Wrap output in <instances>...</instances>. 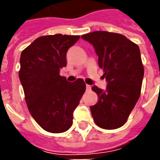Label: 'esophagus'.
I'll use <instances>...</instances> for the list:
<instances>
[{"label": "esophagus", "mask_w": 160, "mask_h": 160, "mask_svg": "<svg viewBox=\"0 0 160 160\" xmlns=\"http://www.w3.org/2000/svg\"><path fill=\"white\" fill-rule=\"evenodd\" d=\"M92 87H91L90 85H87V91H90Z\"/></svg>", "instance_id": "34e87169"}]
</instances>
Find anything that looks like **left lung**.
<instances>
[{
    "mask_svg": "<svg viewBox=\"0 0 160 160\" xmlns=\"http://www.w3.org/2000/svg\"><path fill=\"white\" fill-rule=\"evenodd\" d=\"M81 38L93 46L107 81L104 91L92 88L98 96L97 104L90 107L92 116L102 128H118L127 122L141 95L144 68L140 49L118 33L98 31Z\"/></svg>",
    "mask_w": 160,
    "mask_h": 160,
    "instance_id": "left-lung-1",
    "label": "left lung"
}]
</instances>
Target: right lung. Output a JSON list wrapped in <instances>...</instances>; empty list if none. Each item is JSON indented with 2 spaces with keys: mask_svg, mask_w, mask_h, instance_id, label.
<instances>
[{
  "mask_svg": "<svg viewBox=\"0 0 160 160\" xmlns=\"http://www.w3.org/2000/svg\"><path fill=\"white\" fill-rule=\"evenodd\" d=\"M80 36L55 34L40 37L20 56L19 76L27 107L40 127L62 133L73 124V114L86 91L82 79L67 81L60 70L67 66L68 49Z\"/></svg>",
  "mask_w": 160,
  "mask_h": 160,
  "instance_id": "1",
  "label": "right lung"
}]
</instances>
